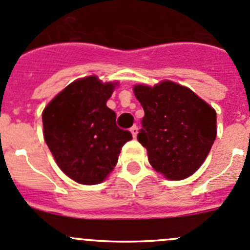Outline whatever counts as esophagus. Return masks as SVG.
Instances as JSON below:
<instances>
[{"label":"esophagus","instance_id":"obj_1","mask_svg":"<svg viewBox=\"0 0 250 250\" xmlns=\"http://www.w3.org/2000/svg\"><path fill=\"white\" fill-rule=\"evenodd\" d=\"M130 133H132V135H133V137H137V134H138V127H137V125H133V127L132 128H130Z\"/></svg>","mask_w":250,"mask_h":250}]
</instances>
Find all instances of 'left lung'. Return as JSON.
Returning <instances> with one entry per match:
<instances>
[{
    "label": "left lung",
    "instance_id": "obj_1",
    "mask_svg": "<svg viewBox=\"0 0 250 250\" xmlns=\"http://www.w3.org/2000/svg\"><path fill=\"white\" fill-rule=\"evenodd\" d=\"M135 98L144 108L138 142L155 171L172 181L192 176L216 138V112L194 91L169 81L138 84Z\"/></svg>",
    "mask_w": 250,
    "mask_h": 250
}]
</instances>
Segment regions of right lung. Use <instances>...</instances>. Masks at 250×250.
<instances>
[{
    "instance_id": "obj_1",
    "label": "right lung",
    "mask_w": 250,
    "mask_h": 250,
    "mask_svg": "<svg viewBox=\"0 0 250 250\" xmlns=\"http://www.w3.org/2000/svg\"><path fill=\"white\" fill-rule=\"evenodd\" d=\"M116 83L96 76L69 84L42 111L43 138L60 167L81 184L101 183L115 168L123 145L132 139L106 106Z\"/></svg>"
}]
</instances>
